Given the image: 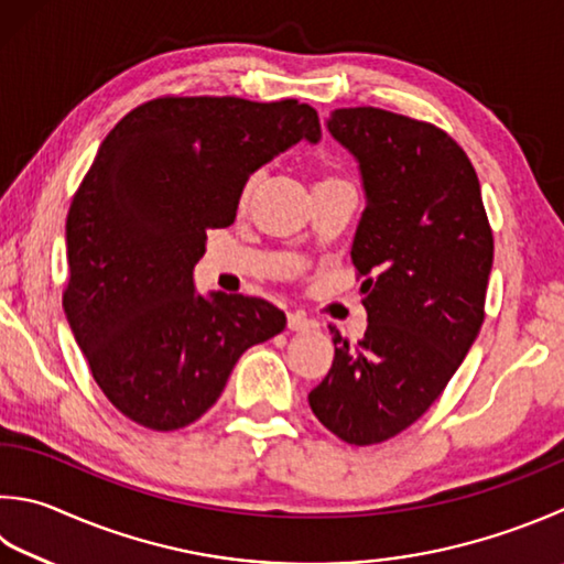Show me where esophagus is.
Returning a JSON list of instances; mask_svg holds the SVG:
<instances>
[{"label":"esophagus","instance_id":"esophagus-1","mask_svg":"<svg viewBox=\"0 0 564 564\" xmlns=\"http://www.w3.org/2000/svg\"><path fill=\"white\" fill-rule=\"evenodd\" d=\"M286 326H290L292 332H306V328H312V322L302 312H290L286 314Z\"/></svg>","mask_w":564,"mask_h":564}]
</instances>
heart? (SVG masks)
<instances>
[{
    "label": "heart",
    "mask_w": 564,
    "mask_h": 564,
    "mask_svg": "<svg viewBox=\"0 0 564 564\" xmlns=\"http://www.w3.org/2000/svg\"><path fill=\"white\" fill-rule=\"evenodd\" d=\"M332 178H338V176H332V174H326V176H322L318 178L316 184H322V182H332ZM254 186H258V178L254 176H250L248 182H246V186H242V191H240V198H238V204H240V208H246L248 204H250V198H252V194H254Z\"/></svg>",
    "instance_id": "b5f03b06"
}]
</instances>
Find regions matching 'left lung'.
Masks as SVG:
<instances>
[{
  "mask_svg": "<svg viewBox=\"0 0 564 564\" xmlns=\"http://www.w3.org/2000/svg\"><path fill=\"white\" fill-rule=\"evenodd\" d=\"M328 132L358 159L368 198L350 248L368 332L358 344L334 332L310 405L336 437L368 447L420 420L469 354L494 232L469 156L437 124L341 108Z\"/></svg>",
  "mask_w": 564,
  "mask_h": 564,
  "instance_id": "left-lung-1",
  "label": "left lung"
}]
</instances>
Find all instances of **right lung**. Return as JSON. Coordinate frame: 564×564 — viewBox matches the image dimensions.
<instances>
[{
    "label": "right lung",
    "instance_id": "1",
    "mask_svg": "<svg viewBox=\"0 0 564 564\" xmlns=\"http://www.w3.org/2000/svg\"><path fill=\"white\" fill-rule=\"evenodd\" d=\"M322 124L300 100L162 95L105 137L66 218L63 310L90 373L124 417L172 432L196 422L238 358L280 334L260 296L194 290L206 232L236 220L250 174Z\"/></svg>",
    "mask_w": 564,
    "mask_h": 564
}]
</instances>
